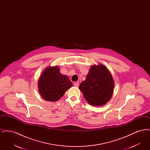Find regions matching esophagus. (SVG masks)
I'll use <instances>...</instances> for the list:
<instances>
[{
	"label": "esophagus",
	"mask_w": 150,
	"mask_h": 150,
	"mask_svg": "<svg viewBox=\"0 0 150 150\" xmlns=\"http://www.w3.org/2000/svg\"><path fill=\"white\" fill-rule=\"evenodd\" d=\"M74 86L75 87H78L79 86L78 82H75L74 84Z\"/></svg>",
	"instance_id": "obj_1"
}]
</instances>
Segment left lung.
<instances>
[{"instance_id": "left-lung-1", "label": "left lung", "mask_w": 150, "mask_h": 150, "mask_svg": "<svg viewBox=\"0 0 150 150\" xmlns=\"http://www.w3.org/2000/svg\"><path fill=\"white\" fill-rule=\"evenodd\" d=\"M79 89L88 103L94 106H103L111 100L114 89V81L110 71L103 64H94Z\"/></svg>"}]
</instances>
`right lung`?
I'll use <instances>...</instances> for the list:
<instances>
[{
  "mask_svg": "<svg viewBox=\"0 0 150 150\" xmlns=\"http://www.w3.org/2000/svg\"><path fill=\"white\" fill-rule=\"evenodd\" d=\"M38 89L44 100L56 102L59 100L72 83L69 77L61 74L59 67L48 66L46 67L38 80Z\"/></svg>",
  "mask_w": 150,
  "mask_h": 150,
  "instance_id": "1",
  "label": "right lung"
}]
</instances>
